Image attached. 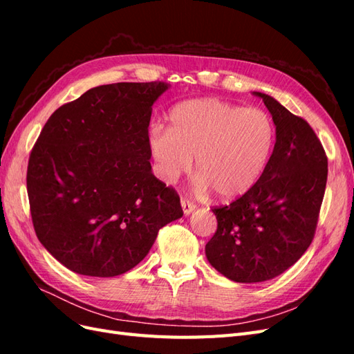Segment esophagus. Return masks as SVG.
<instances>
[{"instance_id": "obj_1", "label": "esophagus", "mask_w": 354, "mask_h": 354, "mask_svg": "<svg viewBox=\"0 0 354 354\" xmlns=\"http://www.w3.org/2000/svg\"><path fill=\"white\" fill-rule=\"evenodd\" d=\"M181 208H183L185 214H190L192 211L196 208V205H195V202H192L186 198H181Z\"/></svg>"}]
</instances>
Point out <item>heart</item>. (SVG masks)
Masks as SVG:
<instances>
[{
    "mask_svg": "<svg viewBox=\"0 0 354 354\" xmlns=\"http://www.w3.org/2000/svg\"><path fill=\"white\" fill-rule=\"evenodd\" d=\"M168 121V130L155 127L149 133V149L165 183L187 173L195 158L198 187L234 199L257 183L272 153L274 127L261 109L195 99L176 106Z\"/></svg>",
    "mask_w": 354,
    "mask_h": 354,
    "instance_id": "1",
    "label": "heart"
}]
</instances>
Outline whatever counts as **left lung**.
Wrapping results in <instances>:
<instances>
[{"label": "left lung", "mask_w": 354, "mask_h": 354, "mask_svg": "<svg viewBox=\"0 0 354 354\" xmlns=\"http://www.w3.org/2000/svg\"><path fill=\"white\" fill-rule=\"evenodd\" d=\"M263 99L276 125L273 153L257 183L214 207L217 230L205 245L214 269L241 283L283 273L312 243L328 178V156L313 128L273 97Z\"/></svg>", "instance_id": "obj_1"}]
</instances>
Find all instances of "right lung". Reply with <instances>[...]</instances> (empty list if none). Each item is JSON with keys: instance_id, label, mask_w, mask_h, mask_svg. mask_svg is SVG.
<instances>
[{"instance_id": "right-lung-1", "label": "right lung", "mask_w": 354, "mask_h": 354, "mask_svg": "<svg viewBox=\"0 0 354 354\" xmlns=\"http://www.w3.org/2000/svg\"><path fill=\"white\" fill-rule=\"evenodd\" d=\"M159 81L94 87L55 111L28 162L37 238L69 270L112 277L147 255L183 216L177 192L152 174L149 122Z\"/></svg>"}]
</instances>
